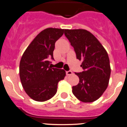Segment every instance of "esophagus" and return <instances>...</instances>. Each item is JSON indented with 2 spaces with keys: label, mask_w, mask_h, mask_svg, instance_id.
I'll return each instance as SVG.
<instances>
[{
  "label": "esophagus",
  "mask_w": 127,
  "mask_h": 127,
  "mask_svg": "<svg viewBox=\"0 0 127 127\" xmlns=\"http://www.w3.org/2000/svg\"><path fill=\"white\" fill-rule=\"evenodd\" d=\"M66 73L67 75H71L72 74H73V73H72L71 71L69 70V71H66Z\"/></svg>",
  "instance_id": "esophagus-1"
}]
</instances>
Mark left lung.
Returning a JSON list of instances; mask_svg holds the SVG:
<instances>
[{
  "instance_id": "8db88e82",
  "label": "left lung",
  "mask_w": 127,
  "mask_h": 127,
  "mask_svg": "<svg viewBox=\"0 0 127 127\" xmlns=\"http://www.w3.org/2000/svg\"><path fill=\"white\" fill-rule=\"evenodd\" d=\"M64 35L73 47L76 59L82 61L83 69L75 73L80 80L72 87V92L82 102H94L102 95L109 83L111 68L108 53L87 30H64Z\"/></svg>"
}]
</instances>
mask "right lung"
Here are the masks:
<instances>
[{
    "instance_id": "1",
    "label": "right lung",
    "mask_w": 127,
    "mask_h": 127,
    "mask_svg": "<svg viewBox=\"0 0 127 127\" xmlns=\"http://www.w3.org/2000/svg\"><path fill=\"white\" fill-rule=\"evenodd\" d=\"M59 28L42 31L33 39L21 57L19 76L26 93L33 100L43 102L57 92L58 82L66 75L64 69L52 68L55 43L64 33Z\"/></svg>"
}]
</instances>
